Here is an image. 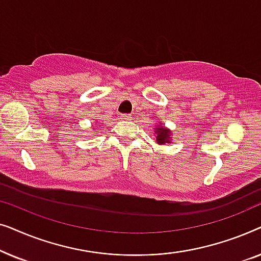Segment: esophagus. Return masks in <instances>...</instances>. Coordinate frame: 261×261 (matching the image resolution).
Returning <instances> with one entry per match:
<instances>
[{
    "label": "esophagus",
    "mask_w": 261,
    "mask_h": 261,
    "mask_svg": "<svg viewBox=\"0 0 261 261\" xmlns=\"http://www.w3.org/2000/svg\"><path fill=\"white\" fill-rule=\"evenodd\" d=\"M121 120H124V121H130L132 120V115H128V114H122V115L120 116Z\"/></svg>",
    "instance_id": "1"
}]
</instances>
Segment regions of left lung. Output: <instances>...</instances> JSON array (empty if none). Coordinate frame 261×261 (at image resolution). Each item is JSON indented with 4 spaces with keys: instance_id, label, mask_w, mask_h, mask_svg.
Here are the masks:
<instances>
[{
    "instance_id": "1",
    "label": "left lung",
    "mask_w": 261,
    "mask_h": 261,
    "mask_svg": "<svg viewBox=\"0 0 261 261\" xmlns=\"http://www.w3.org/2000/svg\"><path fill=\"white\" fill-rule=\"evenodd\" d=\"M153 129H154L155 141L158 145H166L172 142V132L165 126H162L160 121Z\"/></svg>"
}]
</instances>
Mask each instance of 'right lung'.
Masks as SVG:
<instances>
[{"label": "right lung", "instance_id": "obj_1", "mask_svg": "<svg viewBox=\"0 0 261 261\" xmlns=\"http://www.w3.org/2000/svg\"><path fill=\"white\" fill-rule=\"evenodd\" d=\"M96 123H97V122H96ZM97 128H98V127H97ZM97 128H96V129H97Z\"/></svg>", "mask_w": 261, "mask_h": 261}]
</instances>
